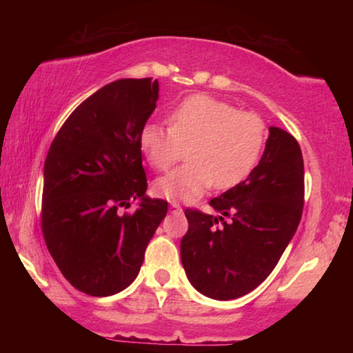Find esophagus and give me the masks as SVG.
Listing matches in <instances>:
<instances>
[{"instance_id": "34e87169", "label": "esophagus", "mask_w": 353, "mask_h": 353, "mask_svg": "<svg viewBox=\"0 0 353 353\" xmlns=\"http://www.w3.org/2000/svg\"><path fill=\"white\" fill-rule=\"evenodd\" d=\"M170 210L172 212V213H182V207L177 204V202H171L170 204Z\"/></svg>"}]
</instances>
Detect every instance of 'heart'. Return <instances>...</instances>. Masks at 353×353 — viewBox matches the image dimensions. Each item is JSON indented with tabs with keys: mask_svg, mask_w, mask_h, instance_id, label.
Segmentation results:
<instances>
[{
	"mask_svg": "<svg viewBox=\"0 0 353 353\" xmlns=\"http://www.w3.org/2000/svg\"><path fill=\"white\" fill-rule=\"evenodd\" d=\"M170 128L146 124L140 149L155 170L171 168L188 148L191 162L155 181L154 190L168 201L191 202L213 185L227 190L241 183L259 163L265 146V123L255 113L208 94H191L174 105Z\"/></svg>",
	"mask_w": 353,
	"mask_h": 353,
	"instance_id": "heart-1",
	"label": "heart"
}]
</instances>
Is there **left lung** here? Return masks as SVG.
I'll return each mask as SVG.
<instances>
[{
    "label": "left lung",
    "instance_id": "1",
    "mask_svg": "<svg viewBox=\"0 0 353 353\" xmlns=\"http://www.w3.org/2000/svg\"><path fill=\"white\" fill-rule=\"evenodd\" d=\"M210 205L219 216L185 210L188 232L181 241V259L201 294L230 301L270 276L301 223L303 159L297 140L270 128L259 165Z\"/></svg>",
    "mask_w": 353,
    "mask_h": 353
}]
</instances>
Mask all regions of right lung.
<instances>
[{
    "mask_svg": "<svg viewBox=\"0 0 353 353\" xmlns=\"http://www.w3.org/2000/svg\"><path fill=\"white\" fill-rule=\"evenodd\" d=\"M159 81L119 79L87 98L59 130L43 170L41 230L63 277L88 296H112L139 276L168 202L151 199L140 132ZM139 199L132 214L123 212Z\"/></svg>",
    "mask_w": 353,
    "mask_h": 353,
    "instance_id": "obj_1",
    "label": "right lung"
}]
</instances>
